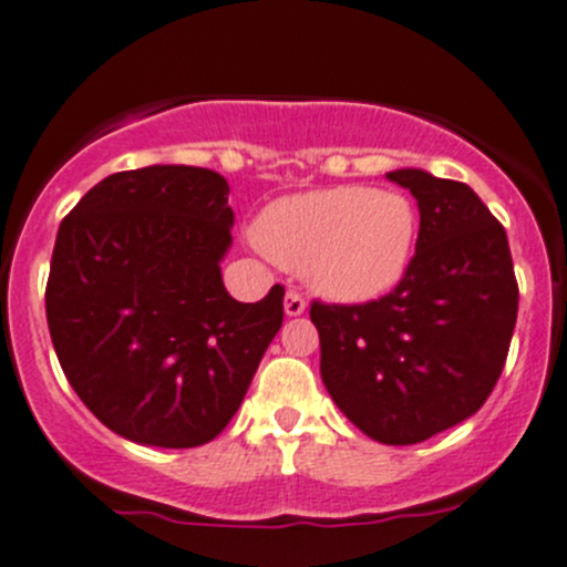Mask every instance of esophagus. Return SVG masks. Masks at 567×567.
<instances>
[{"instance_id": "esophagus-1", "label": "esophagus", "mask_w": 567, "mask_h": 567, "mask_svg": "<svg viewBox=\"0 0 567 567\" xmlns=\"http://www.w3.org/2000/svg\"><path fill=\"white\" fill-rule=\"evenodd\" d=\"M303 309H307V299H303L299 290L290 288L288 296H285V312H288L290 318H296V315H301Z\"/></svg>"}]
</instances>
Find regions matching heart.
Here are the masks:
<instances>
[{
  "instance_id": "obj_1",
  "label": "heart",
  "mask_w": 567,
  "mask_h": 567,
  "mask_svg": "<svg viewBox=\"0 0 567 567\" xmlns=\"http://www.w3.org/2000/svg\"><path fill=\"white\" fill-rule=\"evenodd\" d=\"M415 228L419 214L408 195L342 184L277 200L260 214L255 236L318 293L367 301L402 279Z\"/></svg>"
}]
</instances>
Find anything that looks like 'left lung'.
Returning a JSON list of instances; mask_svg holds the SVG:
<instances>
[{"mask_svg": "<svg viewBox=\"0 0 567 567\" xmlns=\"http://www.w3.org/2000/svg\"><path fill=\"white\" fill-rule=\"evenodd\" d=\"M419 200L415 255L391 293L309 307L337 408L385 445L424 443L478 413L497 385L519 285L505 228L454 178L389 174Z\"/></svg>", "mask_w": 567, "mask_h": 567, "instance_id": "1", "label": "left lung"}]
</instances>
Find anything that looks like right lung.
Masks as SVG:
<instances>
[{
  "instance_id": "add662e5",
  "label": "right lung",
  "mask_w": 567,
  "mask_h": 567,
  "mask_svg": "<svg viewBox=\"0 0 567 567\" xmlns=\"http://www.w3.org/2000/svg\"><path fill=\"white\" fill-rule=\"evenodd\" d=\"M223 176L148 165L94 184L62 219L45 285L53 350L81 402L141 445L195 449L234 419L282 326L285 288L230 299Z\"/></svg>"
}]
</instances>
